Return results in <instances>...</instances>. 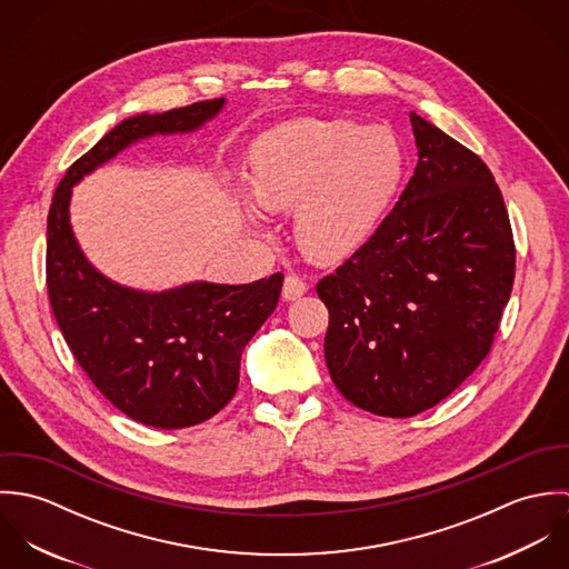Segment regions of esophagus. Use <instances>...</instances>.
<instances>
[{"instance_id":"obj_1","label":"esophagus","mask_w":569,"mask_h":569,"mask_svg":"<svg viewBox=\"0 0 569 569\" xmlns=\"http://www.w3.org/2000/svg\"><path fill=\"white\" fill-rule=\"evenodd\" d=\"M309 291V284L300 278V276H296V273H289L287 278H284V287H282V298L284 300H298V298H302L305 293Z\"/></svg>"}]
</instances>
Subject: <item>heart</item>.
<instances>
[{"label": "heart", "mask_w": 569, "mask_h": 569, "mask_svg": "<svg viewBox=\"0 0 569 569\" xmlns=\"http://www.w3.org/2000/svg\"><path fill=\"white\" fill-rule=\"evenodd\" d=\"M403 174L392 131L302 118L264 133L249 153V192L264 210L296 208L298 244L318 262L355 253L377 230Z\"/></svg>", "instance_id": "obj_1"}]
</instances>
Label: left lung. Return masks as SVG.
Listing matches in <instances>:
<instances>
[{"instance_id": "obj_1", "label": "left lung", "mask_w": 569, "mask_h": 569, "mask_svg": "<svg viewBox=\"0 0 569 569\" xmlns=\"http://www.w3.org/2000/svg\"><path fill=\"white\" fill-rule=\"evenodd\" d=\"M418 163L372 237L318 282L337 390L366 411L416 416L485 361L515 280L501 190L471 149L409 113Z\"/></svg>"}]
</instances>
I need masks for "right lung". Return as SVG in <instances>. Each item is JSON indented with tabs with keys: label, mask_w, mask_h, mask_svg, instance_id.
<instances>
[{
	"label": "right lung",
	"mask_w": 569,
	"mask_h": 569,
	"mask_svg": "<svg viewBox=\"0 0 569 569\" xmlns=\"http://www.w3.org/2000/svg\"><path fill=\"white\" fill-rule=\"evenodd\" d=\"M223 102L201 100L122 120L68 168L48 214L46 282L57 325L102 397L158 429L199 425L232 401L244 343L273 313L284 276L249 284L192 282L163 293L113 284L77 244L70 194L82 174L131 142L192 131L219 113Z\"/></svg>",
	"instance_id": "add662e5"
}]
</instances>
